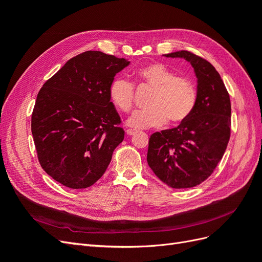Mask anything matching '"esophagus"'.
Listing matches in <instances>:
<instances>
[{"mask_svg": "<svg viewBox=\"0 0 262 262\" xmlns=\"http://www.w3.org/2000/svg\"><path fill=\"white\" fill-rule=\"evenodd\" d=\"M125 132L128 136H133V134H136V130H132V129H126Z\"/></svg>", "mask_w": 262, "mask_h": 262, "instance_id": "34e87169", "label": "esophagus"}]
</instances>
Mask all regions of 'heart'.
Here are the masks:
<instances>
[{
  "label": "heart",
  "mask_w": 262,
  "mask_h": 262,
  "mask_svg": "<svg viewBox=\"0 0 262 262\" xmlns=\"http://www.w3.org/2000/svg\"><path fill=\"white\" fill-rule=\"evenodd\" d=\"M139 83L153 87L147 100V108L133 112L129 117V126L136 130L156 128L169 120L181 122L192 113L195 106L196 91L186 77L176 74L162 63L154 62L137 71ZM109 97L122 112H129L133 105L134 86L122 77L110 84Z\"/></svg>",
  "instance_id": "obj_1"
}]
</instances>
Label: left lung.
Listing matches in <instances>:
<instances>
[{
    "label": "left lung",
    "instance_id": "1",
    "mask_svg": "<svg viewBox=\"0 0 262 262\" xmlns=\"http://www.w3.org/2000/svg\"><path fill=\"white\" fill-rule=\"evenodd\" d=\"M164 57L191 64L196 100L192 113L178 126L150 136L146 160L167 186L192 188L207 179L223 157L231 136V100L223 80L207 60L185 50Z\"/></svg>",
    "mask_w": 262,
    "mask_h": 262
}]
</instances>
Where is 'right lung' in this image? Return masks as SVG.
<instances>
[{"label": "right lung", "instance_id": "right-lung-1", "mask_svg": "<svg viewBox=\"0 0 262 262\" xmlns=\"http://www.w3.org/2000/svg\"><path fill=\"white\" fill-rule=\"evenodd\" d=\"M129 64L123 58L85 51L39 91L31 133L41 167L61 185L84 189L105 173L124 138L109 87Z\"/></svg>", "mask_w": 262, "mask_h": 262}]
</instances>
